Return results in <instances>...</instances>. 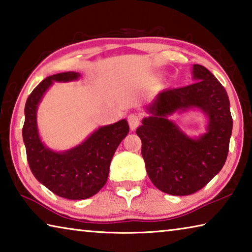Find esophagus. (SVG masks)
I'll return each instance as SVG.
<instances>
[{"label": "esophagus", "instance_id": "obj_1", "mask_svg": "<svg viewBox=\"0 0 252 252\" xmlns=\"http://www.w3.org/2000/svg\"><path fill=\"white\" fill-rule=\"evenodd\" d=\"M140 121H141V119H140L138 114L132 113L129 117H127V123H129V126L131 130H135L136 127L139 126Z\"/></svg>", "mask_w": 252, "mask_h": 252}]
</instances>
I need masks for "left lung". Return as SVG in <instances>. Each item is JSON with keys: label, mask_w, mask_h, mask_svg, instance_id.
Listing matches in <instances>:
<instances>
[{"label": "left lung", "mask_w": 252, "mask_h": 252, "mask_svg": "<svg viewBox=\"0 0 252 252\" xmlns=\"http://www.w3.org/2000/svg\"><path fill=\"white\" fill-rule=\"evenodd\" d=\"M197 82L157 95L136 134L148 176L162 192L189 195L209 183L227 160L232 117L227 91L207 67L193 65ZM199 107L209 117L208 132L193 140L166 118L176 110Z\"/></svg>", "instance_id": "left-lung-1"}]
</instances>
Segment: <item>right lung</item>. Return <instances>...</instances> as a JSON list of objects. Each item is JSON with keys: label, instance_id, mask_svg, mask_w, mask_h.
Returning a JSON list of instances; mask_svg holds the SVG:
<instances>
[{"label": "right lung", "instance_id": "add662e5", "mask_svg": "<svg viewBox=\"0 0 252 252\" xmlns=\"http://www.w3.org/2000/svg\"><path fill=\"white\" fill-rule=\"evenodd\" d=\"M79 78L75 72L48 76L34 89L25 103L22 130L28 162L37 180L59 197L70 200L90 198L108 180L110 163L119 144L129 133L126 120L102 126L72 150L57 153L41 142L36 127V109L53 81Z\"/></svg>", "mask_w": 252, "mask_h": 252}]
</instances>
